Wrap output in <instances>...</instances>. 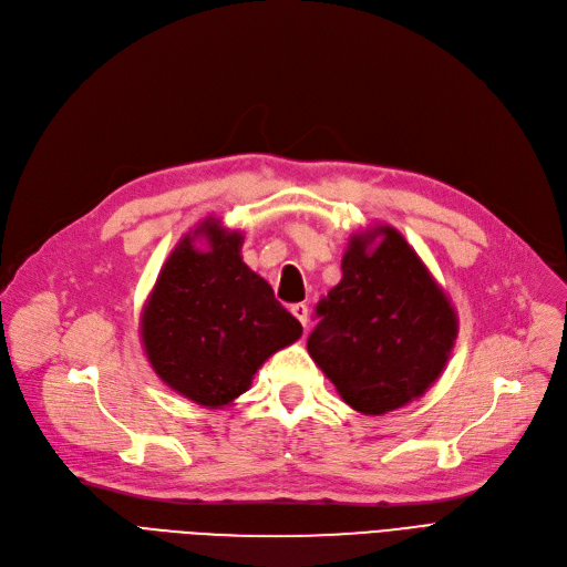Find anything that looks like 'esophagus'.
Here are the masks:
<instances>
[{
  "label": "esophagus",
  "mask_w": 567,
  "mask_h": 567,
  "mask_svg": "<svg viewBox=\"0 0 567 567\" xmlns=\"http://www.w3.org/2000/svg\"><path fill=\"white\" fill-rule=\"evenodd\" d=\"M291 315L299 319L303 326H308V317H310V312H308V306L306 303H293L291 306Z\"/></svg>",
  "instance_id": "obj_1"
}]
</instances>
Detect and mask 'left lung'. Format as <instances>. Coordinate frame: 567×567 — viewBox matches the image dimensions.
<instances>
[{
    "instance_id": "8db88e82",
    "label": "left lung",
    "mask_w": 567,
    "mask_h": 567,
    "mask_svg": "<svg viewBox=\"0 0 567 567\" xmlns=\"http://www.w3.org/2000/svg\"><path fill=\"white\" fill-rule=\"evenodd\" d=\"M370 248L355 236L342 280L317 303L308 351L342 400L379 415L421 398L449 361L457 319L427 268L393 227Z\"/></svg>"
}]
</instances>
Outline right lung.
Segmentation results:
<instances>
[{
	"instance_id": "add662e5",
	"label": "right lung",
	"mask_w": 567,
	"mask_h": 567,
	"mask_svg": "<svg viewBox=\"0 0 567 567\" xmlns=\"http://www.w3.org/2000/svg\"><path fill=\"white\" fill-rule=\"evenodd\" d=\"M208 250L186 236L163 266L142 315V340L158 377L202 406L248 391L257 368L301 338L303 326L244 264L238 231L204 223Z\"/></svg>"
}]
</instances>
